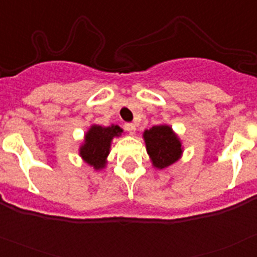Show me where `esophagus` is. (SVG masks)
Returning <instances> with one entry per match:
<instances>
[{
	"label": "esophagus",
	"mask_w": 257,
	"mask_h": 257,
	"mask_svg": "<svg viewBox=\"0 0 257 257\" xmlns=\"http://www.w3.org/2000/svg\"><path fill=\"white\" fill-rule=\"evenodd\" d=\"M124 128H126V130L131 134V135H134V134L136 133V126L134 123H126L124 124Z\"/></svg>",
	"instance_id": "34e87169"
}]
</instances>
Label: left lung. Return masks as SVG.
<instances>
[{"instance_id": "8db88e82", "label": "left lung", "mask_w": 257, "mask_h": 257, "mask_svg": "<svg viewBox=\"0 0 257 257\" xmlns=\"http://www.w3.org/2000/svg\"><path fill=\"white\" fill-rule=\"evenodd\" d=\"M143 139L154 169L163 170L183 156V143L170 124H157L143 133Z\"/></svg>"}]
</instances>
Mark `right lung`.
I'll return each instance as SVG.
<instances>
[{"instance_id":"right-lung-1","label":"right lung","mask_w":257,"mask_h":257,"mask_svg":"<svg viewBox=\"0 0 257 257\" xmlns=\"http://www.w3.org/2000/svg\"><path fill=\"white\" fill-rule=\"evenodd\" d=\"M122 133L123 130L118 124L108 127L91 124L83 136V143L79 145V157L94 170L105 169L113 139L119 138Z\"/></svg>"}]
</instances>
